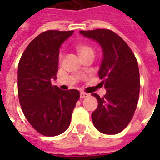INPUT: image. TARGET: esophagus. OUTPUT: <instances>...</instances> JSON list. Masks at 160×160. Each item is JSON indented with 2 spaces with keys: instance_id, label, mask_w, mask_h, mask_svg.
<instances>
[{
  "instance_id": "34e87169",
  "label": "esophagus",
  "mask_w": 160,
  "mask_h": 160,
  "mask_svg": "<svg viewBox=\"0 0 160 160\" xmlns=\"http://www.w3.org/2000/svg\"><path fill=\"white\" fill-rule=\"evenodd\" d=\"M89 96V94L85 92H80V98H85Z\"/></svg>"
}]
</instances>
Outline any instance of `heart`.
Listing matches in <instances>:
<instances>
[{
  "label": "heart",
  "instance_id": "b5f03b06",
  "mask_svg": "<svg viewBox=\"0 0 160 160\" xmlns=\"http://www.w3.org/2000/svg\"><path fill=\"white\" fill-rule=\"evenodd\" d=\"M77 52L79 53V55L81 58H84L86 56H94V49L89 44L87 43H80L76 46ZM63 58V54L60 53L59 60L62 61Z\"/></svg>",
  "mask_w": 160,
  "mask_h": 160
}]
</instances>
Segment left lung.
I'll return each mask as SVG.
<instances>
[{"mask_svg": "<svg viewBox=\"0 0 160 160\" xmlns=\"http://www.w3.org/2000/svg\"><path fill=\"white\" fill-rule=\"evenodd\" d=\"M80 34L97 41L103 49L98 76L106 94L97 98L98 108L92 112L94 126L101 133L116 134L130 122L137 107L140 94V73L137 60L126 42L108 29L80 31Z\"/></svg>", "mask_w": 160, "mask_h": 160, "instance_id": "obj_1", "label": "left lung"}]
</instances>
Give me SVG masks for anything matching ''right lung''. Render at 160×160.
Masks as SVG:
<instances>
[{
	"label": "right lung",
	"mask_w": 160,
	"mask_h": 160,
	"mask_svg": "<svg viewBox=\"0 0 160 160\" xmlns=\"http://www.w3.org/2000/svg\"><path fill=\"white\" fill-rule=\"evenodd\" d=\"M73 31L43 32L30 42L18 66V95L25 117L44 136L62 134L69 127L80 92L52 86L58 71L59 49Z\"/></svg>",
	"instance_id": "obj_1"
}]
</instances>
